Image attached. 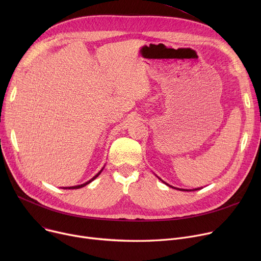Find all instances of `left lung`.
<instances>
[{
	"mask_svg": "<svg viewBox=\"0 0 261 261\" xmlns=\"http://www.w3.org/2000/svg\"><path fill=\"white\" fill-rule=\"evenodd\" d=\"M158 176V175H156ZM159 177V176H158ZM159 179H160V177H159ZM163 183H165L167 186H169V187H172V188H174V189H177V190H183V191H194V190H199V189H201V188H195V189H183V188H176V187H173V186H170L169 184H167L166 182H164L162 179H160Z\"/></svg>",
	"mask_w": 261,
	"mask_h": 261,
	"instance_id": "8db88e82",
	"label": "left lung"
}]
</instances>
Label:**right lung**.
<instances>
[{
  "label": "right lung",
  "instance_id": "right-lung-1",
  "mask_svg": "<svg viewBox=\"0 0 261 261\" xmlns=\"http://www.w3.org/2000/svg\"><path fill=\"white\" fill-rule=\"evenodd\" d=\"M103 168L105 167H102V169L97 173V174H96V175H94L93 177H92V179L91 180H89L88 182H86V183H84V184H80V185H76V186H70V187H62L63 189H78V188H81V187H84V186H86V185H88V184H90L92 181H94L95 179H96V177H97L100 173H101V171L103 170Z\"/></svg>",
  "mask_w": 261,
  "mask_h": 261
}]
</instances>
